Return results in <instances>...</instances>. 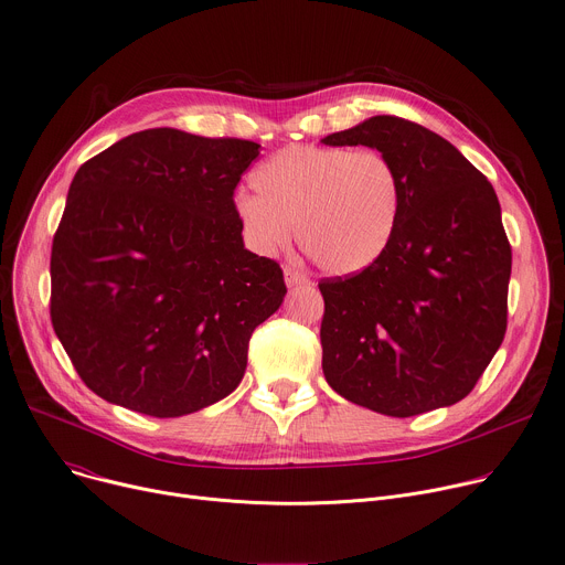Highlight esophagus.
Segmentation results:
<instances>
[{"instance_id": "obj_1", "label": "esophagus", "mask_w": 565, "mask_h": 565, "mask_svg": "<svg viewBox=\"0 0 565 565\" xmlns=\"http://www.w3.org/2000/svg\"><path fill=\"white\" fill-rule=\"evenodd\" d=\"M284 277H286V284L288 286H303V284H311L309 275H306L301 268L297 266H286L284 268Z\"/></svg>"}]
</instances>
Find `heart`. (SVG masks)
Wrapping results in <instances>:
<instances>
[{"mask_svg":"<svg viewBox=\"0 0 565 565\" xmlns=\"http://www.w3.org/2000/svg\"><path fill=\"white\" fill-rule=\"evenodd\" d=\"M252 191L234 195L249 245L275 252L297 225L301 249L329 275L374 266L394 238L401 175L381 150L288 146L252 173Z\"/></svg>","mask_w":565,"mask_h":565,"instance_id":"heart-1","label":"heart"}]
</instances>
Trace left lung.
<instances>
[{"label":"left lung","instance_id":"8db88e82","mask_svg":"<svg viewBox=\"0 0 565 565\" xmlns=\"http://www.w3.org/2000/svg\"><path fill=\"white\" fill-rule=\"evenodd\" d=\"M370 146L401 175V214L381 259L322 279L327 383L387 417L465 398L507 331L511 245L491 182L437 132L392 115L322 139Z\"/></svg>","mask_w":565,"mask_h":565}]
</instances>
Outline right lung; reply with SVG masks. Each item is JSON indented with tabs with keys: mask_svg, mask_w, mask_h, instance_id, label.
Masks as SVG:
<instances>
[{
	"mask_svg": "<svg viewBox=\"0 0 565 565\" xmlns=\"http://www.w3.org/2000/svg\"><path fill=\"white\" fill-rule=\"evenodd\" d=\"M259 143L150 128L74 175L51 245V324L83 383L150 417L232 394L254 329L284 301L243 245L234 189Z\"/></svg>",
	"mask_w": 565,
	"mask_h": 565,
	"instance_id": "obj_1",
	"label": "right lung"
}]
</instances>
